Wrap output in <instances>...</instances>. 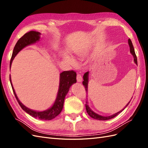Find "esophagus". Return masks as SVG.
Masks as SVG:
<instances>
[{
    "label": "esophagus",
    "instance_id": "1",
    "mask_svg": "<svg viewBox=\"0 0 148 148\" xmlns=\"http://www.w3.org/2000/svg\"><path fill=\"white\" fill-rule=\"evenodd\" d=\"M77 79L78 82H82V76L81 75V74H79V73L77 74Z\"/></svg>",
    "mask_w": 148,
    "mask_h": 148
}]
</instances>
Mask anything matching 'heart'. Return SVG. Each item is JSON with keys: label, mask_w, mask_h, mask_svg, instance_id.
<instances>
[{"label": "heart", "mask_w": 148, "mask_h": 148, "mask_svg": "<svg viewBox=\"0 0 148 148\" xmlns=\"http://www.w3.org/2000/svg\"><path fill=\"white\" fill-rule=\"evenodd\" d=\"M64 59H65L66 60H67L69 62H70V64H75V60L72 59V58H71L70 57H69V56H66V55H65V56L64 57Z\"/></svg>", "instance_id": "1"}]
</instances>
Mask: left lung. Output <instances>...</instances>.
<instances>
[{
	"instance_id": "obj_1",
	"label": "left lung",
	"mask_w": 148,
	"mask_h": 148,
	"mask_svg": "<svg viewBox=\"0 0 148 148\" xmlns=\"http://www.w3.org/2000/svg\"><path fill=\"white\" fill-rule=\"evenodd\" d=\"M128 44L130 46V52L133 55V57H134V62H135V63L138 65V62H137V57H136V53H135V49H134V47H133V44L132 42V41L130 39H128ZM88 73H89V71H87L86 73H85L84 74V76H83V84L84 85V86L85 88V91H86V92H88ZM130 102L128 103V104L126 105V106H125L124 108L121 110L120 112H119L116 113L115 114H113L112 115L110 116H108V117H104V116H101V115H98L97 114H96L95 112H94L90 109V107H89L88 106V101H86V104H85V107H86V112L91 117H92V119H96V120H110L111 119H112L115 117H116L117 115H119L120 113L122 112L126 108L127 106L128 105V104L130 103Z\"/></svg>"
}]
</instances>
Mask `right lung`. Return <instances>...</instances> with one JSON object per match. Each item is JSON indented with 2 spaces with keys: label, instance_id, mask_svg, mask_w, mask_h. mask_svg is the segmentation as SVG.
Masks as SVG:
<instances>
[{
  "label": "right lung",
  "instance_id": "obj_1",
  "mask_svg": "<svg viewBox=\"0 0 148 148\" xmlns=\"http://www.w3.org/2000/svg\"><path fill=\"white\" fill-rule=\"evenodd\" d=\"M40 34H41L39 32H36V31H30L29 32L25 33L23 36L19 39L18 41H17L16 44H15L14 49H13L12 56L10 62V68L11 66L12 61L15 58V57L17 55V53L25 47L30 45L31 44L35 43L36 41H39L40 39ZM10 82L12 85L13 93H14L16 99L18 102L19 105L22 108V109L25 111L26 113L34 118L38 119L39 120H50L57 117L62 110L65 97L66 95V94L68 93L71 85L77 82V73H76L74 70H69L64 71L60 74V84L56 100L54 102V104H53V105L50 109L43 112L34 111L25 107L20 101L18 98L16 96L14 89H13V87L12 86L10 75Z\"/></svg>",
  "mask_w": 148,
  "mask_h": 148
}]
</instances>
